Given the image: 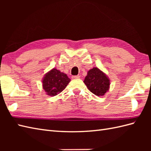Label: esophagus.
Instances as JSON below:
<instances>
[{"label":"esophagus","mask_w":151,"mask_h":151,"mask_svg":"<svg viewBox=\"0 0 151 151\" xmlns=\"http://www.w3.org/2000/svg\"><path fill=\"white\" fill-rule=\"evenodd\" d=\"M81 78V76L79 75H76V76H72V78L73 79H78Z\"/></svg>","instance_id":"1"}]
</instances>
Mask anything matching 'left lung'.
I'll return each mask as SVG.
<instances>
[{
    "mask_svg": "<svg viewBox=\"0 0 151 151\" xmlns=\"http://www.w3.org/2000/svg\"><path fill=\"white\" fill-rule=\"evenodd\" d=\"M84 82L89 91L99 97L104 95L110 85V81L107 75L97 67L88 70Z\"/></svg>",
    "mask_w": 151,
    "mask_h": 151,
    "instance_id": "1",
    "label": "left lung"
}]
</instances>
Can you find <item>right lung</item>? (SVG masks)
<instances>
[{"instance_id": "right-lung-1", "label": "right lung", "mask_w": 151, "mask_h": 151, "mask_svg": "<svg viewBox=\"0 0 151 151\" xmlns=\"http://www.w3.org/2000/svg\"><path fill=\"white\" fill-rule=\"evenodd\" d=\"M70 81L66 74L53 68L45 75L42 80L43 88L47 95L56 96L66 88Z\"/></svg>"}]
</instances>
